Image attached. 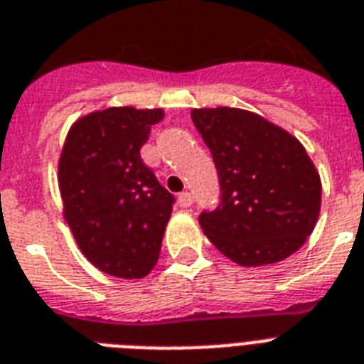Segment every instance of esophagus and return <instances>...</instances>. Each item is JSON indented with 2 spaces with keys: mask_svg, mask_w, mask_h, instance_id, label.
<instances>
[{
  "mask_svg": "<svg viewBox=\"0 0 364 364\" xmlns=\"http://www.w3.org/2000/svg\"><path fill=\"white\" fill-rule=\"evenodd\" d=\"M178 204L182 208H189L191 204H193V195L189 193V191H184V193L178 195Z\"/></svg>",
  "mask_w": 364,
  "mask_h": 364,
  "instance_id": "34e87169",
  "label": "esophagus"
}]
</instances>
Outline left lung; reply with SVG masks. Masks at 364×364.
Segmentation results:
<instances>
[{"mask_svg":"<svg viewBox=\"0 0 364 364\" xmlns=\"http://www.w3.org/2000/svg\"><path fill=\"white\" fill-rule=\"evenodd\" d=\"M191 121L219 175L218 208L200 229L240 266H266L301 247L316 227L322 182L303 145L264 117L236 107H203Z\"/></svg>","mask_w":364,"mask_h":364,"instance_id":"1","label":"left lung"}]
</instances>
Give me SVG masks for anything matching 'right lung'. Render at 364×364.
I'll use <instances>...</instances> for the list:
<instances>
[{"label":"right lung","mask_w":364,"mask_h":364,"mask_svg":"<svg viewBox=\"0 0 364 364\" xmlns=\"http://www.w3.org/2000/svg\"><path fill=\"white\" fill-rule=\"evenodd\" d=\"M164 109L107 107L77 119L59 158L63 215L100 272L143 279L158 262L175 197L139 150Z\"/></svg>","instance_id":"add662e5"}]
</instances>
